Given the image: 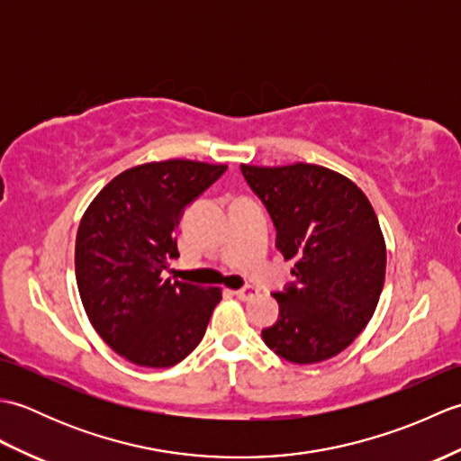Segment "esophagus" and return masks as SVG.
Segmentation results:
<instances>
[{
	"label": "esophagus",
	"instance_id": "34e87169",
	"mask_svg": "<svg viewBox=\"0 0 461 461\" xmlns=\"http://www.w3.org/2000/svg\"><path fill=\"white\" fill-rule=\"evenodd\" d=\"M259 293V289L258 287H253V285H248V287H241V289H236L233 291V295H236L238 299H241V301H248V299H251V297H256Z\"/></svg>",
	"mask_w": 461,
	"mask_h": 461
}]
</instances>
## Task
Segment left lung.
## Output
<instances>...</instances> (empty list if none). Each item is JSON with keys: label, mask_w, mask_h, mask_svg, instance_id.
I'll return each mask as SVG.
<instances>
[{"label": "left lung", "mask_w": 461, "mask_h": 461, "mask_svg": "<svg viewBox=\"0 0 461 461\" xmlns=\"http://www.w3.org/2000/svg\"><path fill=\"white\" fill-rule=\"evenodd\" d=\"M266 203L277 249L295 261V281L273 293L279 319L266 345L295 365L337 357L375 315L386 273V243L368 198L347 176L317 164H241Z\"/></svg>", "instance_id": "8db88e82"}]
</instances>
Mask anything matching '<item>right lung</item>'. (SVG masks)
Here are the masks:
<instances>
[{
	"label": "right lung",
	"mask_w": 461,
	"mask_h": 461,
	"mask_svg": "<svg viewBox=\"0 0 461 461\" xmlns=\"http://www.w3.org/2000/svg\"><path fill=\"white\" fill-rule=\"evenodd\" d=\"M228 170L223 164L164 160L116 176L86 208L75 243L77 287L91 325L139 366L168 368L200 345L220 287L164 279L178 259L185 205Z\"/></svg>",
	"instance_id": "add662e5"
}]
</instances>
